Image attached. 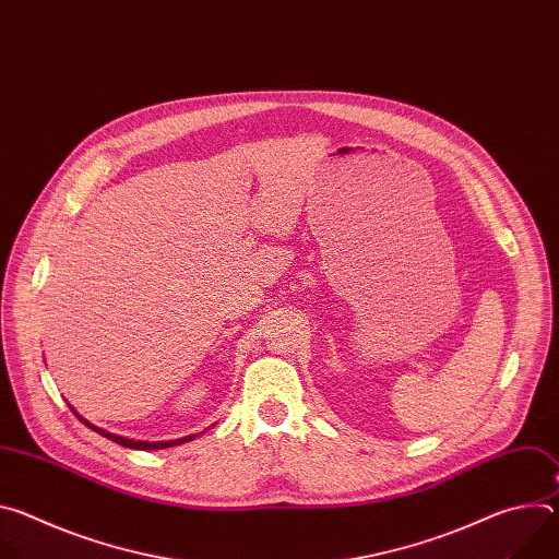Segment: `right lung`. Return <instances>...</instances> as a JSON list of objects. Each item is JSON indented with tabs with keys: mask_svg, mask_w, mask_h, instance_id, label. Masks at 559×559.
Returning a JSON list of instances; mask_svg holds the SVG:
<instances>
[{
	"mask_svg": "<svg viewBox=\"0 0 559 559\" xmlns=\"http://www.w3.org/2000/svg\"><path fill=\"white\" fill-rule=\"evenodd\" d=\"M70 407V405H68ZM70 412L82 420L88 429H93V431H97V433H102L104 438H108V440H112V442H117V444H121V447H128V449H141V451H152V449H168V447H175V444H183V442H188V440H194L197 436L192 433V436H186V438H179V440H168V442H141V440H130V438H121V436H115V433H108V431H104V429H99V427H95L93 423H88L86 418H82L79 416L72 407H70Z\"/></svg>",
	"mask_w": 559,
	"mask_h": 559,
	"instance_id": "right-lung-1",
	"label": "right lung"
}]
</instances>
